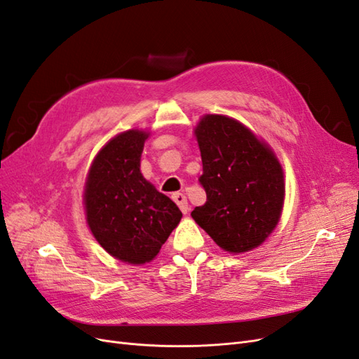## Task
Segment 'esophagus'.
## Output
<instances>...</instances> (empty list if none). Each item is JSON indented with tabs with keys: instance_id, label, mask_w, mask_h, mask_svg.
I'll use <instances>...</instances> for the list:
<instances>
[{
	"instance_id": "34e87169",
	"label": "esophagus",
	"mask_w": 359,
	"mask_h": 359,
	"mask_svg": "<svg viewBox=\"0 0 359 359\" xmlns=\"http://www.w3.org/2000/svg\"><path fill=\"white\" fill-rule=\"evenodd\" d=\"M172 199H173V202L178 205V208L181 210L182 214H187L189 203H187V199H186V196H184L182 193H173L172 194Z\"/></svg>"
}]
</instances>
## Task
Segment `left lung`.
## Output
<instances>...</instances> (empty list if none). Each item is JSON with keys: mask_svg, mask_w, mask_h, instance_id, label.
Returning <instances> with one entry per match:
<instances>
[{"mask_svg": "<svg viewBox=\"0 0 359 359\" xmlns=\"http://www.w3.org/2000/svg\"><path fill=\"white\" fill-rule=\"evenodd\" d=\"M201 149L206 202L193 220L231 255L252 252L283 212L285 172L266 140L238 119L205 114L193 128Z\"/></svg>", "mask_w": 359, "mask_h": 359, "instance_id": "left-lung-1", "label": "left lung"}]
</instances>
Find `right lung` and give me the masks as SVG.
Segmentation results:
<instances>
[{
  "label": "right lung",
  "mask_w": 359,
  "mask_h": 359,
  "mask_svg": "<svg viewBox=\"0 0 359 359\" xmlns=\"http://www.w3.org/2000/svg\"><path fill=\"white\" fill-rule=\"evenodd\" d=\"M151 130L130 128L100 148L86 172L85 219L95 241L128 265L154 260L181 211L140 172V157Z\"/></svg>",
  "instance_id": "add662e5"
}]
</instances>
